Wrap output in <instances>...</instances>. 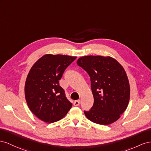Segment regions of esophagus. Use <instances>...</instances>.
<instances>
[{
  "mask_svg": "<svg viewBox=\"0 0 151 151\" xmlns=\"http://www.w3.org/2000/svg\"><path fill=\"white\" fill-rule=\"evenodd\" d=\"M80 100L75 101L74 102V106H78L80 105Z\"/></svg>",
  "mask_w": 151,
  "mask_h": 151,
  "instance_id": "esophagus-1",
  "label": "esophagus"
}]
</instances>
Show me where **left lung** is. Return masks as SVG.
Listing matches in <instances>:
<instances>
[{"mask_svg":"<svg viewBox=\"0 0 151 151\" xmlns=\"http://www.w3.org/2000/svg\"><path fill=\"white\" fill-rule=\"evenodd\" d=\"M77 64L88 73L94 102L84 113L90 121L108 125L121 117L130 100V88L123 67L110 56L86 55Z\"/></svg>","mask_w":151,"mask_h":151,"instance_id":"8db88e82","label":"left lung"}]
</instances>
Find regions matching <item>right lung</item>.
I'll list each match as a JSON object with an SVG mask.
<instances>
[{"label": "right lung", "instance_id": "1", "mask_svg": "<svg viewBox=\"0 0 151 151\" xmlns=\"http://www.w3.org/2000/svg\"><path fill=\"white\" fill-rule=\"evenodd\" d=\"M76 57L45 54L33 64L24 86L25 99L30 111L45 123L63 118L72 107L59 80Z\"/></svg>", "mask_w": 151, "mask_h": 151}]
</instances>
